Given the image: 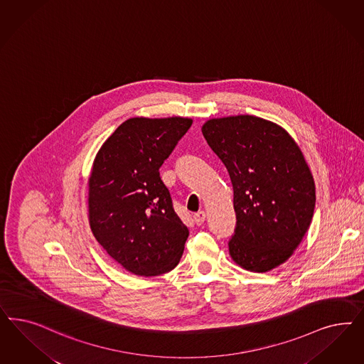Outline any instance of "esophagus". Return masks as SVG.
I'll return each instance as SVG.
<instances>
[{
    "instance_id": "34e87169",
    "label": "esophagus",
    "mask_w": 364,
    "mask_h": 364,
    "mask_svg": "<svg viewBox=\"0 0 364 364\" xmlns=\"http://www.w3.org/2000/svg\"><path fill=\"white\" fill-rule=\"evenodd\" d=\"M205 218H206V213L205 211H198V213L194 214V223H197L198 226L203 223Z\"/></svg>"
}]
</instances>
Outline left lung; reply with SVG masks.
I'll return each instance as SVG.
<instances>
[{
    "label": "left lung",
    "mask_w": 364,
    "mask_h": 364,
    "mask_svg": "<svg viewBox=\"0 0 364 364\" xmlns=\"http://www.w3.org/2000/svg\"><path fill=\"white\" fill-rule=\"evenodd\" d=\"M202 134L233 185L230 257L250 272L277 268L303 241L315 210V181L300 147L279 124L253 115L210 119Z\"/></svg>",
    "instance_id": "left-lung-1"
}]
</instances>
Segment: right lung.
Segmentation results:
<instances>
[{
  "mask_svg": "<svg viewBox=\"0 0 364 364\" xmlns=\"http://www.w3.org/2000/svg\"><path fill=\"white\" fill-rule=\"evenodd\" d=\"M193 120L131 117L95 156L88 179V220L97 242L136 276L174 269L188 229L176 215L159 167Z\"/></svg>",
  "mask_w": 364,
  "mask_h": 364,
  "instance_id": "right-lung-1",
  "label": "right lung"
}]
</instances>
